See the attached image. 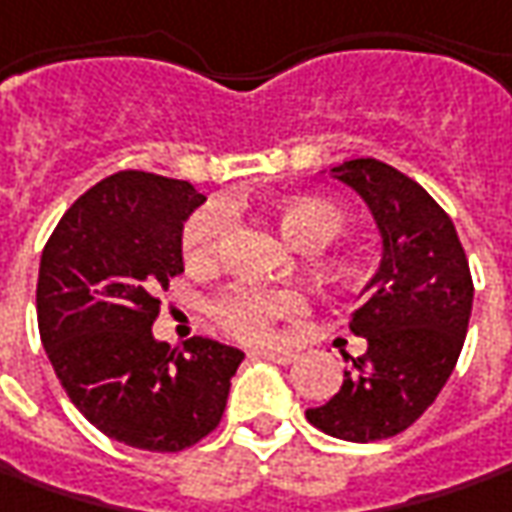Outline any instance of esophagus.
Segmentation results:
<instances>
[{"label": "esophagus", "instance_id": "esophagus-1", "mask_svg": "<svg viewBox=\"0 0 512 512\" xmlns=\"http://www.w3.org/2000/svg\"><path fill=\"white\" fill-rule=\"evenodd\" d=\"M252 360H272L277 365H291L294 362V354L291 351H280V348H257V351H249Z\"/></svg>", "mask_w": 512, "mask_h": 512}]
</instances>
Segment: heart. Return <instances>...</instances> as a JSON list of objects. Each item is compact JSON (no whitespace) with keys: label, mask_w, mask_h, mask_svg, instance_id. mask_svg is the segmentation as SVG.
<instances>
[{"label":"heart","mask_w":512,"mask_h":512,"mask_svg":"<svg viewBox=\"0 0 512 512\" xmlns=\"http://www.w3.org/2000/svg\"><path fill=\"white\" fill-rule=\"evenodd\" d=\"M280 232L303 249L323 246L343 229V212L334 203L311 195H289L269 206ZM229 229V215L221 206H206L195 212L184 226L181 249L189 269H209L218 263L223 238ZM306 311V297L297 289H260V286H235L218 297L215 317L229 334L240 340L269 337L277 320H289Z\"/></svg>","instance_id":"1"}]
</instances>
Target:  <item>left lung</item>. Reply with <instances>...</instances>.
Segmentation results:
<instances>
[{
  "label": "left lung",
  "instance_id": "8db88e82",
  "mask_svg": "<svg viewBox=\"0 0 512 512\" xmlns=\"http://www.w3.org/2000/svg\"><path fill=\"white\" fill-rule=\"evenodd\" d=\"M360 195L382 238L374 277L362 286L351 357L340 391L306 416L345 442H374L411 428L453 374L473 309V280L456 226L422 186L377 158L331 167Z\"/></svg>",
  "mask_w": 512,
  "mask_h": 512
}]
</instances>
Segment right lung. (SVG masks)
<instances>
[{"label":"right lung","mask_w":512,"mask_h":512,"mask_svg":"<svg viewBox=\"0 0 512 512\" xmlns=\"http://www.w3.org/2000/svg\"><path fill=\"white\" fill-rule=\"evenodd\" d=\"M206 201L186 181L124 169L73 203L39 263V334L70 402L130 448L175 453L221 422L243 351L152 334L184 272L186 218Z\"/></svg>","instance_id":"1"}]
</instances>
